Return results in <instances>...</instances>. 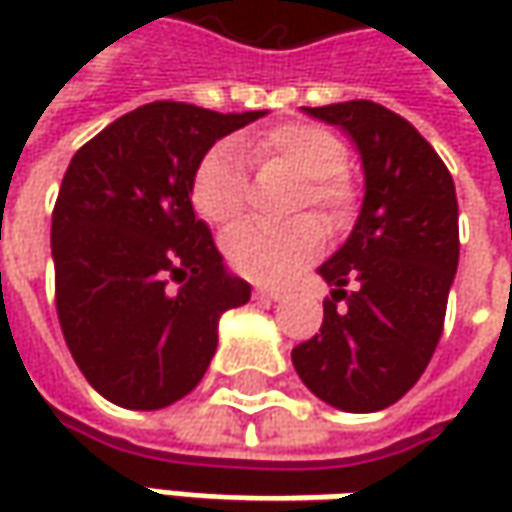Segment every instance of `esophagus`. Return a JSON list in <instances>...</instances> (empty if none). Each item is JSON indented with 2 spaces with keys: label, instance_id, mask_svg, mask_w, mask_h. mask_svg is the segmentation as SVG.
<instances>
[{
  "label": "esophagus",
  "instance_id": "1",
  "mask_svg": "<svg viewBox=\"0 0 512 512\" xmlns=\"http://www.w3.org/2000/svg\"><path fill=\"white\" fill-rule=\"evenodd\" d=\"M256 299H270V302H279V299H285V293H282V290H276V287H256Z\"/></svg>",
  "mask_w": 512,
  "mask_h": 512
}]
</instances>
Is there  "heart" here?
I'll use <instances>...</instances> for the list:
<instances>
[{"mask_svg":"<svg viewBox=\"0 0 512 512\" xmlns=\"http://www.w3.org/2000/svg\"><path fill=\"white\" fill-rule=\"evenodd\" d=\"M245 148L256 162H282L302 176L296 196L299 207H316L330 222H339L353 205V185L344 173L347 150L333 130L313 122H285L250 136ZM190 199L210 225L225 227L242 216L247 168L236 145L219 142L199 159L190 179ZM222 247L236 273L253 282L279 285L319 256L325 230L316 219H296L282 227L247 222L227 230Z\"/></svg>","mask_w":512,"mask_h":512,"instance_id":"heart-1","label":"heart"}]
</instances>
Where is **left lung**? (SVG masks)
Returning a JSON list of instances; mask_svg holds the SVG:
<instances>
[{
  "instance_id": "8db88e82",
  "label": "left lung",
  "mask_w": 512,
  "mask_h": 512,
  "mask_svg": "<svg viewBox=\"0 0 512 512\" xmlns=\"http://www.w3.org/2000/svg\"><path fill=\"white\" fill-rule=\"evenodd\" d=\"M305 113L356 142L364 202L350 239L319 267L333 285L322 330L290 356L322 402L373 413L419 382L442 339L459 267L456 185L433 145L393 110L356 99Z\"/></svg>"
}]
</instances>
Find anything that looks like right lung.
<instances>
[{"label":"right lung","instance_id":"obj_1","mask_svg":"<svg viewBox=\"0 0 512 512\" xmlns=\"http://www.w3.org/2000/svg\"><path fill=\"white\" fill-rule=\"evenodd\" d=\"M259 116L150 102L70 159L50 225L56 313L73 362L108 402H179L210 367L219 316L250 299L196 219L190 179L222 136Z\"/></svg>","mask_w":512,"mask_h":512}]
</instances>
